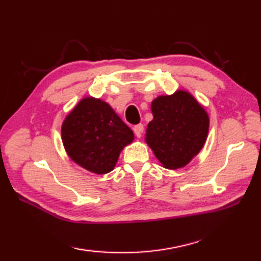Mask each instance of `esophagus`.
Wrapping results in <instances>:
<instances>
[{
	"label": "esophagus",
	"mask_w": 261,
	"mask_h": 261,
	"mask_svg": "<svg viewBox=\"0 0 261 261\" xmlns=\"http://www.w3.org/2000/svg\"><path fill=\"white\" fill-rule=\"evenodd\" d=\"M134 131H135V135L138 137V138H141L142 134H143V125L140 123V124H137L134 126Z\"/></svg>",
	"instance_id": "34e87169"
}]
</instances>
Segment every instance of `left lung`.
Returning a JSON list of instances; mask_svg holds the SVG:
<instances>
[{"mask_svg": "<svg viewBox=\"0 0 261 261\" xmlns=\"http://www.w3.org/2000/svg\"><path fill=\"white\" fill-rule=\"evenodd\" d=\"M152 121L146 143L163 167L179 169L190 164L207 139L210 118L203 105L185 90L159 95L151 102Z\"/></svg>", "mask_w": 261, "mask_h": 261, "instance_id": "1", "label": "left lung"}]
</instances>
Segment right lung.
<instances>
[{
	"label": "right lung",
	"instance_id": "add662e5",
	"mask_svg": "<svg viewBox=\"0 0 261 261\" xmlns=\"http://www.w3.org/2000/svg\"><path fill=\"white\" fill-rule=\"evenodd\" d=\"M134 140V132L111 105L93 96L83 97L62 124V141L67 156L96 175L112 171L121 151Z\"/></svg>",
	"mask_w": 261,
	"mask_h": 261
}]
</instances>
